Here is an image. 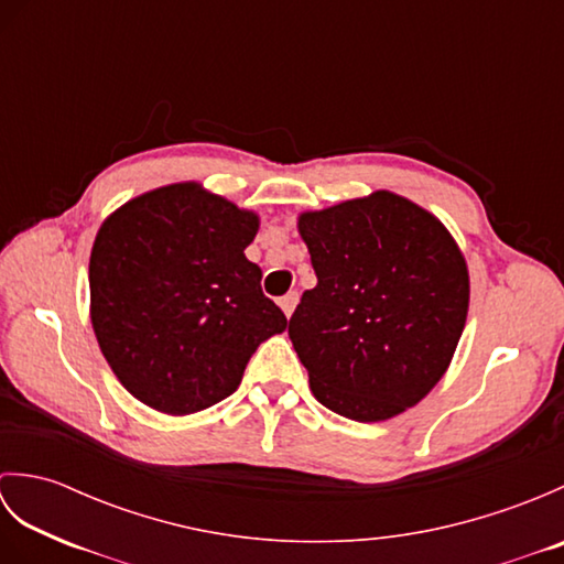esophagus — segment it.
<instances>
[{
    "instance_id": "34e87169",
    "label": "esophagus",
    "mask_w": 564,
    "mask_h": 564,
    "mask_svg": "<svg viewBox=\"0 0 564 564\" xmlns=\"http://www.w3.org/2000/svg\"><path fill=\"white\" fill-rule=\"evenodd\" d=\"M281 310H283V315L285 317H291L293 315V310H295V305H297V293L293 291V293H285L283 297H281Z\"/></svg>"
}]
</instances>
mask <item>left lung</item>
Segmentation results:
<instances>
[{"mask_svg":"<svg viewBox=\"0 0 564 564\" xmlns=\"http://www.w3.org/2000/svg\"><path fill=\"white\" fill-rule=\"evenodd\" d=\"M317 285L289 325L310 390L354 422H386L446 373L470 305L448 227L392 191L297 215Z\"/></svg>","mask_w":564,"mask_h":564,"instance_id":"obj_1","label":"left lung"}]
</instances>
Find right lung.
<instances>
[{"instance_id":"1","label":"right lung","mask_w":564,"mask_h":564,"mask_svg":"<svg viewBox=\"0 0 564 564\" xmlns=\"http://www.w3.org/2000/svg\"><path fill=\"white\" fill-rule=\"evenodd\" d=\"M259 215L198 182L152 188L116 208L89 257V317L121 386L186 416L232 394L261 341L289 319L245 257Z\"/></svg>"}]
</instances>
